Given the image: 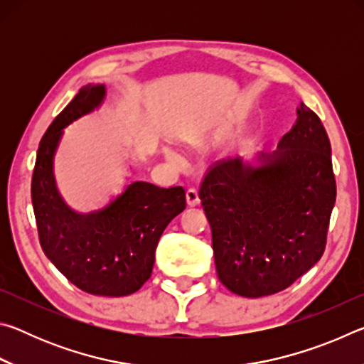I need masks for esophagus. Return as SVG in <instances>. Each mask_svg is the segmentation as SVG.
Listing matches in <instances>:
<instances>
[{"label":"esophagus","mask_w":364,"mask_h":364,"mask_svg":"<svg viewBox=\"0 0 364 364\" xmlns=\"http://www.w3.org/2000/svg\"><path fill=\"white\" fill-rule=\"evenodd\" d=\"M186 202L189 207H196L200 204V199H199V194H197L196 189H188L186 191Z\"/></svg>","instance_id":"34e87169"}]
</instances>
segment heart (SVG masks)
Returning a JSON list of instances; mask_svg holds the SVG:
<instances>
[{
    "mask_svg": "<svg viewBox=\"0 0 364 364\" xmlns=\"http://www.w3.org/2000/svg\"><path fill=\"white\" fill-rule=\"evenodd\" d=\"M165 154H167V157H168V159H173V160L178 157V156H176V152H175L173 149H167V151H165Z\"/></svg>",
    "mask_w": 364,
    "mask_h": 364,
    "instance_id": "heart-1",
    "label": "heart"
}]
</instances>
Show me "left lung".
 <instances>
[{"label":"left lung","instance_id":"left-lung-1","mask_svg":"<svg viewBox=\"0 0 364 364\" xmlns=\"http://www.w3.org/2000/svg\"><path fill=\"white\" fill-rule=\"evenodd\" d=\"M215 267L231 292L284 291L321 258L336 204L331 143L304 102L278 149L228 159L202 181Z\"/></svg>","mask_w":364,"mask_h":364}]
</instances>
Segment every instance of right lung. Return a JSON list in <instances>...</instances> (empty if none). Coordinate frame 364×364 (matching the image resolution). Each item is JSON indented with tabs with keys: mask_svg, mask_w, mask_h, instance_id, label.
<instances>
[{
	"mask_svg": "<svg viewBox=\"0 0 364 364\" xmlns=\"http://www.w3.org/2000/svg\"><path fill=\"white\" fill-rule=\"evenodd\" d=\"M106 96L104 83L85 85L49 125L36 154L32 204L41 249L54 267L85 292L122 297L151 278L159 239L186 208V194L181 186L134 181L100 210L80 213L67 204L54 176L64 128L101 109Z\"/></svg>",
	"mask_w": 364,
	"mask_h": 364,
	"instance_id": "right-lung-1",
	"label": "right lung"
}]
</instances>
